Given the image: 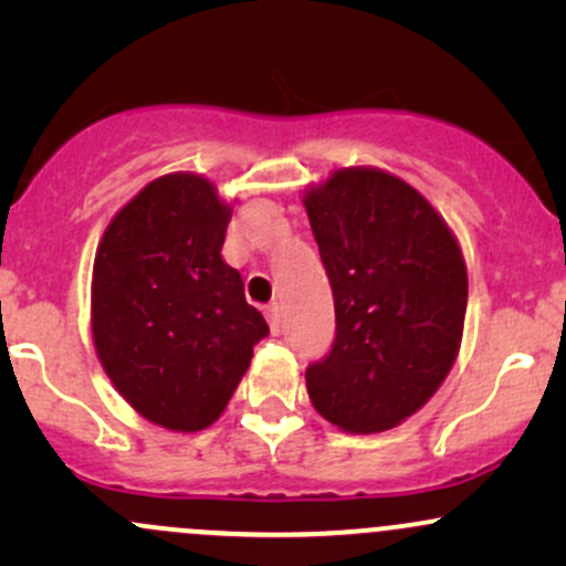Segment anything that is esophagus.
<instances>
[{
  "mask_svg": "<svg viewBox=\"0 0 566 566\" xmlns=\"http://www.w3.org/2000/svg\"><path fill=\"white\" fill-rule=\"evenodd\" d=\"M265 319H269V327H271V333H279V329H282V305L279 303H269L265 305Z\"/></svg>",
  "mask_w": 566,
  "mask_h": 566,
  "instance_id": "esophagus-1",
  "label": "esophagus"
}]
</instances>
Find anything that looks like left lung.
<instances>
[{
  "label": "left lung",
  "instance_id": "obj_1",
  "mask_svg": "<svg viewBox=\"0 0 566 566\" xmlns=\"http://www.w3.org/2000/svg\"><path fill=\"white\" fill-rule=\"evenodd\" d=\"M335 301V343L305 369L311 405L348 433L399 426L439 391L463 340L469 271L447 220L378 167L303 191Z\"/></svg>",
  "mask_w": 566,
  "mask_h": 566
}]
</instances>
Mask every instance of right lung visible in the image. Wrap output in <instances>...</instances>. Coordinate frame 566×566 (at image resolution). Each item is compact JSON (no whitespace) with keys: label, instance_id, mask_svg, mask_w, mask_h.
Instances as JSON below:
<instances>
[{"label":"right lung","instance_id":"right-lung-1","mask_svg":"<svg viewBox=\"0 0 566 566\" xmlns=\"http://www.w3.org/2000/svg\"><path fill=\"white\" fill-rule=\"evenodd\" d=\"M229 220L210 178L170 172L140 188L97 244L95 354L122 399L167 431L216 423L269 335L220 255Z\"/></svg>","mask_w":566,"mask_h":566}]
</instances>
